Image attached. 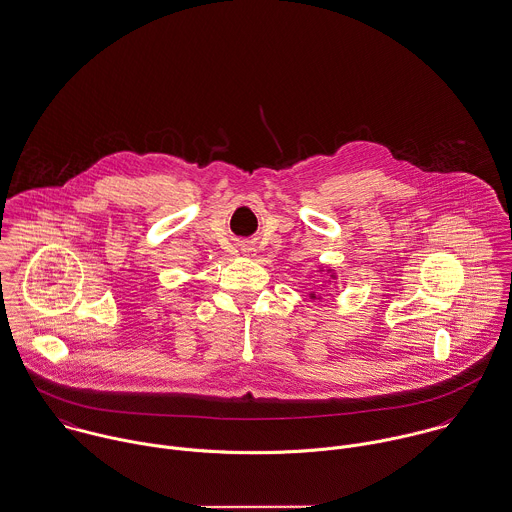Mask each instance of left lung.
Instances as JSON below:
<instances>
[{
  "mask_svg": "<svg viewBox=\"0 0 512 512\" xmlns=\"http://www.w3.org/2000/svg\"><path fill=\"white\" fill-rule=\"evenodd\" d=\"M310 297H312V299H316V297H314V295H310Z\"/></svg>",
  "mask_w": 512,
  "mask_h": 512,
  "instance_id": "1",
  "label": "left lung"
}]
</instances>
